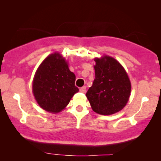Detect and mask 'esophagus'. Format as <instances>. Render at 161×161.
<instances>
[{"instance_id": "obj_1", "label": "esophagus", "mask_w": 161, "mask_h": 161, "mask_svg": "<svg viewBox=\"0 0 161 161\" xmlns=\"http://www.w3.org/2000/svg\"><path fill=\"white\" fill-rule=\"evenodd\" d=\"M80 92H82V93H86V86H83L80 89Z\"/></svg>"}]
</instances>
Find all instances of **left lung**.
Segmentation results:
<instances>
[{"label": "left lung", "mask_w": 161, "mask_h": 161, "mask_svg": "<svg viewBox=\"0 0 161 161\" xmlns=\"http://www.w3.org/2000/svg\"><path fill=\"white\" fill-rule=\"evenodd\" d=\"M95 79L86 94L92 108L101 115H111L128 102L131 83L120 63L108 56L94 59Z\"/></svg>", "instance_id": "obj_1"}]
</instances>
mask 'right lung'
Masks as SVG:
<instances>
[{
    "mask_svg": "<svg viewBox=\"0 0 161 161\" xmlns=\"http://www.w3.org/2000/svg\"><path fill=\"white\" fill-rule=\"evenodd\" d=\"M75 75L58 53L50 54L37 69L33 80V94L42 108L50 113L62 111L79 91Z\"/></svg>",
    "mask_w": 161,
    "mask_h": 161,
    "instance_id": "1",
    "label": "right lung"
}]
</instances>
